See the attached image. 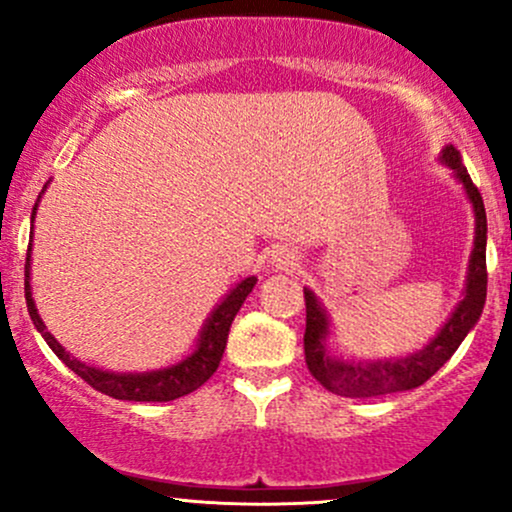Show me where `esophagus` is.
<instances>
[{
	"label": "esophagus",
	"mask_w": 512,
	"mask_h": 512,
	"mask_svg": "<svg viewBox=\"0 0 512 512\" xmlns=\"http://www.w3.org/2000/svg\"><path fill=\"white\" fill-rule=\"evenodd\" d=\"M298 260H301V255L291 248H279L274 252L276 269H284V272H293L298 267Z\"/></svg>",
	"instance_id": "34e87169"
}]
</instances>
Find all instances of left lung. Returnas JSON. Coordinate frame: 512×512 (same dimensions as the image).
Segmentation results:
<instances>
[{"mask_svg": "<svg viewBox=\"0 0 512 512\" xmlns=\"http://www.w3.org/2000/svg\"><path fill=\"white\" fill-rule=\"evenodd\" d=\"M440 161L452 168L455 178L462 182L469 202L474 207V250L469 260L467 286H464V298L457 303L455 313L448 317L436 337L428 342L424 349L416 351L407 358H390V361H342L327 354L325 337L330 334V320H327L325 308H322L317 296L310 289L305 293V334L303 349L305 363L313 378L325 390L342 397H378L390 395V392L414 390L424 385L436 370L443 366L448 358L455 354L457 346L467 337L469 330L477 325L486 303V209L477 185L469 178L464 168L460 151L455 146H445Z\"/></svg>", "mask_w": 512, "mask_h": 512, "instance_id": "obj_1", "label": "left lung"}]
</instances>
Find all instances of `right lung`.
Returning a JSON list of instances; mask_svg holds the SVG:
<instances>
[{
    "label": "right lung",
    "mask_w": 512,
    "mask_h": 512,
    "mask_svg": "<svg viewBox=\"0 0 512 512\" xmlns=\"http://www.w3.org/2000/svg\"><path fill=\"white\" fill-rule=\"evenodd\" d=\"M35 207H38V204H35ZM35 207H33V219H35ZM28 279H31V243H28V255H26V305H28V315H31L35 330L43 334V339L48 342V346L55 351L57 358H60L64 366L72 368L81 380H86V383L93 387V390L103 392V395L115 397V399H129V402H170V399L190 395V392H195L197 387L207 383L221 363L233 317L238 315L240 305L245 303V298H248L252 286L257 284V276H248V279L240 281L236 289L216 305L214 313L209 315L207 325L202 327V334H199L197 339V349L187 358H182L180 363L161 368V370H149V373H110V370L86 366V363L76 361L69 351H64V346L52 337L48 327H45V322L40 320L38 308H35L33 293H31V281Z\"/></svg>",
    "instance_id": "right-lung-1"
}]
</instances>
